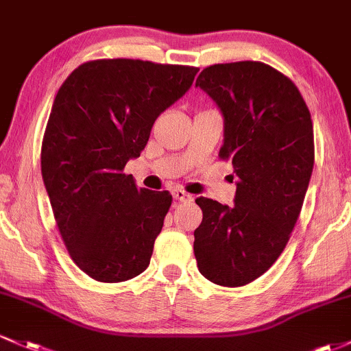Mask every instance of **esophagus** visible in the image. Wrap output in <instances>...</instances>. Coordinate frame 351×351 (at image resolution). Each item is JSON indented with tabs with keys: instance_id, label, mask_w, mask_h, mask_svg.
Returning a JSON list of instances; mask_svg holds the SVG:
<instances>
[{
	"instance_id": "esophagus-1",
	"label": "esophagus",
	"mask_w": 351,
	"mask_h": 351,
	"mask_svg": "<svg viewBox=\"0 0 351 351\" xmlns=\"http://www.w3.org/2000/svg\"><path fill=\"white\" fill-rule=\"evenodd\" d=\"M172 197H174L176 201H180V202H191L192 201V195L187 194V192H184L182 189L172 191Z\"/></svg>"
}]
</instances>
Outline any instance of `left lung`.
Segmentation results:
<instances>
[{
  "instance_id": "left-lung-1",
  "label": "left lung",
  "mask_w": 351,
  "mask_h": 351,
  "mask_svg": "<svg viewBox=\"0 0 351 351\" xmlns=\"http://www.w3.org/2000/svg\"><path fill=\"white\" fill-rule=\"evenodd\" d=\"M195 86L224 115L219 157L237 180L232 207L195 199L194 254L202 276L237 288L265 274L291 237L315 164L311 115L298 86L261 62L210 65Z\"/></svg>"
}]
</instances>
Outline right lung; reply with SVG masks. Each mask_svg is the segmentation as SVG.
Instances as JSON below:
<instances>
[{"instance_id": "right-lung-1", "label": "right lung", "mask_w": 351, "mask_h": 351, "mask_svg": "<svg viewBox=\"0 0 351 351\" xmlns=\"http://www.w3.org/2000/svg\"><path fill=\"white\" fill-rule=\"evenodd\" d=\"M197 71L104 58L82 63L60 86L41 142V176L66 251L92 280L127 281L149 266L172 195L137 189L123 169Z\"/></svg>"}]
</instances>
